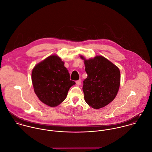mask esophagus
<instances>
[{"instance_id":"1","label":"esophagus","mask_w":152,"mask_h":152,"mask_svg":"<svg viewBox=\"0 0 152 152\" xmlns=\"http://www.w3.org/2000/svg\"><path fill=\"white\" fill-rule=\"evenodd\" d=\"M76 84H77V85H80L81 84V80H80V79H79L78 80H77V81L76 82Z\"/></svg>"}]
</instances>
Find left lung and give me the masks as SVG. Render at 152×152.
Returning <instances> with one entry per match:
<instances>
[{
    "mask_svg": "<svg viewBox=\"0 0 152 152\" xmlns=\"http://www.w3.org/2000/svg\"><path fill=\"white\" fill-rule=\"evenodd\" d=\"M84 61L88 77L83 81V91L85 102L98 109L112 102L116 96L121 83L119 69L102 56Z\"/></svg>",
    "mask_w": 152,
    "mask_h": 152,
    "instance_id": "8db88e82",
    "label": "left lung"
}]
</instances>
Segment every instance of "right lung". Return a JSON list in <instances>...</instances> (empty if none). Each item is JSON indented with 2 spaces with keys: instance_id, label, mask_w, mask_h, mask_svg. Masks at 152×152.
<instances>
[{
  "instance_id": "add662e5",
  "label": "right lung",
  "mask_w": 152,
  "mask_h": 152,
  "mask_svg": "<svg viewBox=\"0 0 152 152\" xmlns=\"http://www.w3.org/2000/svg\"><path fill=\"white\" fill-rule=\"evenodd\" d=\"M64 64L59 56L52 55L37 64L32 70L34 91L39 100L49 106L60 104L65 100L70 88L76 83L70 80Z\"/></svg>"
}]
</instances>
